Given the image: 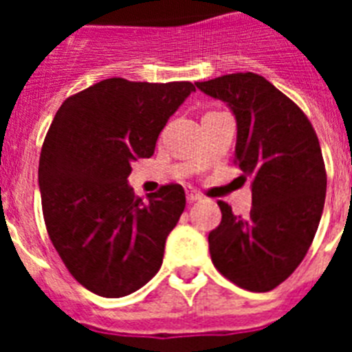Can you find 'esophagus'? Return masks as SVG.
Returning <instances> with one entry per match:
<instances>
[{"label": "esophagus", "mask_w": 352, "mask_h": 352, "mask_svg": "<svg viewBox=\"0 0 352 352\" xmlns=\"http://www.w3.org/2000/svg\"><path fill=\"white\" fill-rule=\"evenodd\" d=\"M186 199H188V203H197V201H201V195H199L197 192H186Z\"/></svg>", "instance_id": "34e87169"}]
</instances>
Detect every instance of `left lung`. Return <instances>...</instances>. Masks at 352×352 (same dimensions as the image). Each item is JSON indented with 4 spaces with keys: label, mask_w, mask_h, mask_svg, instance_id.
<instances>
[{
    "label": "left lung",
    "mask_w": 352,
    "mask_h": 352,
    "mask_svg": "<svg viewBox=\"0 0 352 352\" xmlns=\"http://www.w3.org/2000/svg\"><path fill=\"white\" fill-rule=\"evenodd\" d=\"M195 85L234 115L235 160L252 188L246 217L219 203L223 219L208 235L210 256L237 287L268 292L303 261L322 219V148L300 107L259 74H226Z\"/></svg>",
    "instance_id": "obj_1"
}]
</instances>
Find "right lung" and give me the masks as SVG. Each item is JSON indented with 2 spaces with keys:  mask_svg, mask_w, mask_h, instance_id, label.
Wrapping results in <instances>:
<instances>
[{
  "mask_svg": "<svg viewBox=\"0 0 352 352\" xmlns=\"http://www.w3.org/2000/svg\"><path fill=\"white\" fill-rule=\"evenodd\" d=\"M193 91L192 82L107 78L54 115L38 168L43 219L69 272L95 294L122 298L159 272L186 195L168 184L144 203L127 177Z\"/></svg>",
  "mask_w": 352,
  "mask_h": 352,
  "instance_id": "1",
  "label": "right lung"
}]
</instances>
